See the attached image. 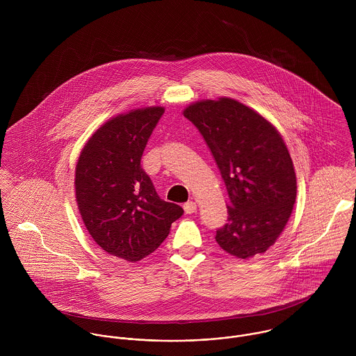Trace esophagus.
Returning a JSON list of instances; mask_svg holds the SVG:
<instances>
[{
    "mask_svg": "<svg viewBox=\"0 0 356 356\" xmlns=\"http://www.w3.org/2000/svg\"><path fill=\"white\" fill-rule=\"evenodd\" d=\"M184 209H185L186 213H193V212H196L197 207H196V203L193 200H191V202L184 204Z\"/></svg>",
    "mask_w": 356,
    "mask_h": 356,
    "instance_id": "34e87169",
    "label": "esophagus"
}]
</instances>
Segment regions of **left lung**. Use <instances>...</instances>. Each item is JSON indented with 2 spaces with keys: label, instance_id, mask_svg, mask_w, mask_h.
I'll list each match as a JSON object with an SVG mask.
<instances>
[{
  "label": "left lung",
  "instance_id": "left-lung-1",
  "mask_svg": "<svg viewBox=\"0 0 356 356\" xmlns=\"http://www.w3.org/2000/svg\"><path fill=\"white\" fill-rule=\"evenodd\" d=\"M184 116L203 136L227 189V223L216 230V243L240 259L266 252L296 202V174L282 137L232 99L192 104Z\"/></svg>",
  "mask_w": 356,
  "mask_h": 356
}]
</instances>
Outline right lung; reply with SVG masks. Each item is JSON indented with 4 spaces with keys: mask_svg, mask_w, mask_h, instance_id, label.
Listing matches in <instances>:
<instances>
[{
    "mask_svg": "<svg viewBox=\"0 0 356 356\" xmlns=\"http://www.w3.org/2000/svg\"><path fill=\"white\" fill-rule=\"evenodd\" d=\"M164 108L119 115L88 141L75 170L83 223L108 254L138 261L165 240L182 207L159 197L141 157Z\"/></svg>",
    "mask_w": 356,
    "mask_h": 356,
    "instance_id": "obj_1",
    "label": "right lung"
}]
</instances>
